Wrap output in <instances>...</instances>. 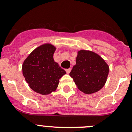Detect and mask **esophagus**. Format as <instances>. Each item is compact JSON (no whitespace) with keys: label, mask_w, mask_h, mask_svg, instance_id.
I'll return each mask as SVG.
<instances>
[{"label":"esophagus","mask_w":132,"mask_h":132,"mask_svg":"<svg viewBox=\"0 0 132 132\" xmlns=\"http://www.w3.org/2000/svg\"><path fill=\"white\" fill-rule=\"evenodd\" d=\"M66 73H67L68 74H69L70 73V71H71V68H68V69H66Z\"/></svg>","instance_id":"1"}]
</instances>
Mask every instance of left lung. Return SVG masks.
<instances>
[{
  "label": "left lung",
  "instance_id": "left-lung-1",
  "mask_svg": "<svg viewBox=\"0 0 132 132\" xmlns=\"http://www.w3.org/2000/svg\"><path fill=\"white\" fill-rule=\"evenodd\" d=\"M77 54L76 64L70 75L73 78L78 89L85 94L100 91L107 81L109 65L94 52L80 50Z\"/></svg>",
  "mask_w": 132,
  "mask_h": 132
}]
</instances>
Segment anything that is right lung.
<instances>
[{"instance_id":"1","label":"right lung","mask_w":132,"mask_h":132,"mask_svg":"<svg viewBox=\"0 0 132 132\" xmlns=\"http://www.w3.org/2000/svg\"><path fill=\"white\" fill-rule=\"evenodd\" d=\"M56 48L50 43L41 45L25 59L22 72L30 88L46 95L55 91L59 79L66 73L54 60Z\"/></svg>"}]
</instances>
